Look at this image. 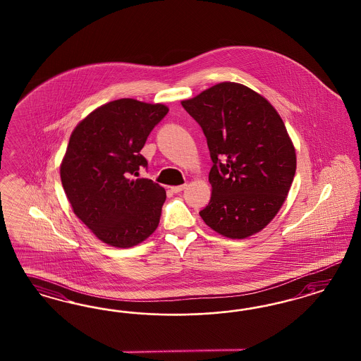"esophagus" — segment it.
I'll return each instance as SVG.
<instances>
[{
	"label": "esophagus",
	"instance_id": "esophagus-1",
	"mask_svg": "<svg viewBox=\"0 0 361 361\" xmlns=\"http://www.w3.org/2000/svg\"><path fill=\"white\" fill-rule=\"evenodd\" d=\"M185 188V184H184V185L171 186V190H172L173 193H180V192H183Z\"/></svg>",
	"mask_w": 361,
	"mask_h": 361
}]
</instances>
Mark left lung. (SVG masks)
<instances>
[{
	"label": "left lung",
	"mask_w": 361,
	"mask_h": 361,
	"mask_svg": "<svg viewBox=\"0 0 361 361\" xmlns=\"http://www.w3.org/2000/svg\"><path fill=\"white\" fill-rule=\"evenodd\" d=\"M181 104L201 126L213 161L212 197L201 219L231 240L261 231L283 205L295 176V148L279 114L262 95L233 82Z\"/></svg>",
	"instance_id": "8db88e82"
}]
</instances>
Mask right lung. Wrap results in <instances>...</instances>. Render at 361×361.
Masks as SVG:
<instances>
[{"instance_id":"right-lung-1","label":"right lung","mask_w":361,"mask_h":361,"mask_svg":"<svg viewBox=\"0 0 361 361\" xmlns=\"http://www.w3.org/2000/svg\"><path fill=\"white\" fill-rule=\"evenodd\" d=\"M164 104L118 99L92 111L70 136L61 180L71 208L99 240L132 247L159 226L163 186L136 178L147 168V137L168 114Z\"/></svg>"}]
</instances>
